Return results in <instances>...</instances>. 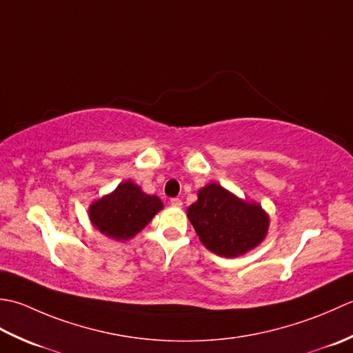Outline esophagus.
Instances as JSON below:
<instances>
[{"label":"esophagus","mask_w":353,"mask_h":353,"mask_svg":"<svg viewBox=\"0 0 353 353\" xmlns=\"http://www.w3.org/2000/svg\"><path fill=\"white\" fill-rule=\"evenodd\" d=\"M170 204L174 205V207H181L183 205V201L179 199V198H172L170 199Z\"/></svg>","instance_id":"1"}]
</instances>
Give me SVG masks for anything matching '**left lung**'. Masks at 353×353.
<instances>
[{"instance_id":"left-lung-1","label":"left lung","mask_w":353,"mask_h":353,"mask_svg":"<svg viewBox=\"0 0 353 353\" xmlns=\"http://www.w3.org/2000/svg\"><path fill=\"white\" fill-rule=\"evenodd\" d=\"M187 216L204 245L224 257H236L263 241L268 216L262 207L236 198L216 183L198 192V201L187 208Z\"/></svg>"}]
</instances>
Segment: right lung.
<instances>
[{"label": "right lung", "instance_id": "add662e5", "mask_svg": "<svg viewBox=\"0 0 353 353\" xmlns=\"http://www.w3.org/2000/svg\"><path fill=\"white\" fill-rule=\"evenodd\" d=\"M161 208L160 198L146 195L139 185L126 181L90 207V219L105 236L126 241L145 228Z\"/></svg>", "mask_w": 353, "mask_h": 353}]
</instances>
